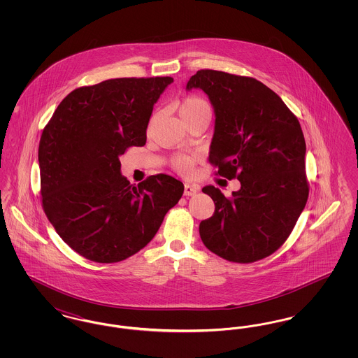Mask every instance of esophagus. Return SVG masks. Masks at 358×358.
<instances>
[{
	"label": "esophagus",
	"mask_w": 358,
	"mask_h": 358,
	"mask_svg": "<svg viewBox=\"0 0 358 358\" xmlns=\"http://www.w3.org/2000/svg\"><path fill=\"white\" fill-rule=\"evenodd\" d=\"M199 190H200V187H196V185L185 184V187H184V194H185V196H193V194H196Z\"/></svg>",
	"instance_id": "esophagus-1"
}]
</instances>
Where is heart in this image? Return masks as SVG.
<instances>
[{"label": "heart", "mask_w": 358, "mask_h": 358, "mask_svg": "<svg viewBox=\"0 0 358 358\" xmlns=\"http://www.w3.org/2000/svg\"><path fill=\"white\" fill-rule=\"evenodd\" d=\"M201 111H209V106L199 96H187L178 106V114L181 118L194 115ZM196 158L192 155H177L171 161V166L182 174H190L194 169Z\"/></svg>", "instance_id": "obj_1"}]
</instances>
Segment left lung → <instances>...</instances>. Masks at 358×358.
<instances>
[{
	"instance_id": "8db88e82",
	"label": "left lung",
	"mask_w": 358,
	"mask_h": 358,
	"mask_svg": "<svg viewBox=\"0 0 358 358\" xmlns=\"http://www.w3.org/2000/svg\"><path fill=\"white\" fill-rule=\"evenodd\" d=\"M192 88L204 91L216 117L209 161L217 174L241 185L229 199L219 187H203L215 213L200 222L201 240L229 262L267 257L289 238L308 197L301 124L254 78L201 69L189 79Z\"/></svg>"
}]
</instances>
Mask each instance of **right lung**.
I'll return each instance as SVG.
<instances>
[{
	"instance_id": "1",
	"label": "right lung",
	"mask_w": 358,
	"mask_h": 358,
	"mask_svg": "<svg viewBox=\"0 0 358 358\" xmlns=\"http://www.w3.org/2000/svg\"><path fill=\"white\" fill-rule=\"evenodd\" d=\"M173 78H120L80 87L57 106L43 130L38 166L44 212L85 259L117 263L157 234L184 184L168 174L138 187L120 173V157L146 143L154 104Z\"/></svg>"
}]
</instances>
